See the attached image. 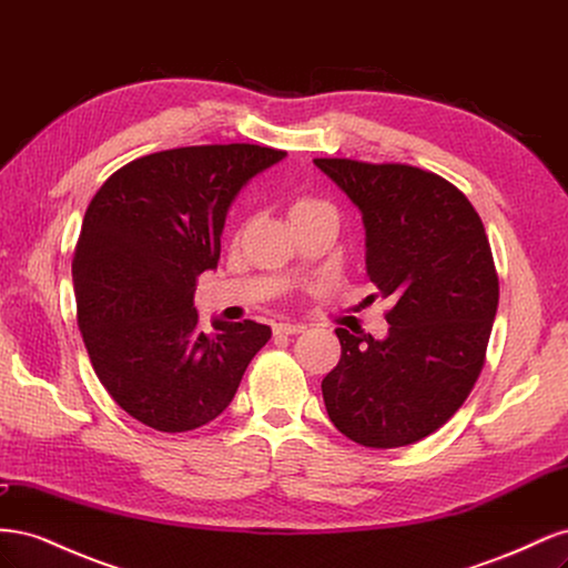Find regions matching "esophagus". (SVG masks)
Segmentation results:
<instances>
[{"instance_id":"esophagus-1","label":"esophagus","mask_w":568,"mask_h":568,"mask_svg":"<svg viewBox=\"0 0 568 568\" xmlns=\"http://www.w3.org/2000/svg\"><path fill=\"white\" fill-rule=\"evenodd\" d=\"M305 329L303 324H291V322H280L274 324V334L277 336H291V334H301Z\"/></svg>"}]
</instances>
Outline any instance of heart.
<instances>
[{
    "label": "heart",
    "instance_id": "1",
    "mask_svg": "<svg viewBox=\"0 0 568 568\" xmlns=\"http://www.w3.org/2000/svg\"><path fill=\"white\" fill-rule=\"evenodd\" d=\"M320 209H329L324 201L317 199H298L294 205H291V215H298V213H311V211H320Z\"/></svg>",
    "mask_w": 568,
    "mask_h": 568
}]
</instances>
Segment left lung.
Segmentation results:
<instances>
[{"instance_id": "1", "label": "left lung", "mask_w": 568, "mask_h": 568, "mask_svg": "<svg viewBox=\"0 0 568 568\" xmlns=\"http://www.w3.org/2000/svg\"><path fill=\"white\" fill-rule=\"evenodd\" d=\"M363 213L367 280L393 303L384 341L336 329L322 395L343 436L403 448L448 422L480 369L500 298L486 227L469 199L403 163L315 159Z\"/></svg>"}]
</instances>
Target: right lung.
Here are the masks:
<instances>
[{
	"mask_svg": "<svg viewBox=\"0 0 568 568\" xmlns=\"http://www.w3.org/2000/svg\"><path fill=\"white\" fill-rule=\"evenodd\" d=\"M284 156L257 144L168 149L115 170L90 201L73 255L78 326L99 382L136 422L163 434L213 422L270 341L253 320L201 332L194 291L217 267L234 196Z\"/></svg>",
	"mask_w": 568,
	"mask_h": 568,
	"instance_id": "add662e5",
	"label": "right lung"
}]
</instances>
